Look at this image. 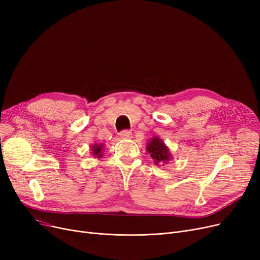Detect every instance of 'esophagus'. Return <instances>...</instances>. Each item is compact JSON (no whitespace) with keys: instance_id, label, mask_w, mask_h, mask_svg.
Wrapping results in <instances>:
<instances>
[{"instance_id":"esophagus-1","label":"esophagus","mask_w":260,"mask_h":260,"mask_svg":"<svg viewBox=\"0 0 260 260\" xmlns=\"http://www.w3.org/2000/svg\"><path fill=\"white\" fill-rule=\"evenodd\" d=\"M120 136L123 139H131L133 137V134L129 131H122Z\"/></svg>"}]
</instances>
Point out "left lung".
<instances>
[{"instance_id": "1", "label": "left lung", "mask_w": 260, "mask_h": 260, "mask_svg": "<svg viewBox=\"0 0 260 260\" xmlns=\"http://www.w3.org/2000/svg\"><path fill=\"white\" fill-rule=\"evenodd\" d=\"M146 151L154 160L155 165L159 167L167 165L171 159H173V155L169 146L158 136H155L147 142Z\"/></svg>"}]
</instances>
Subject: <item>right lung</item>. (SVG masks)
<instances>
[{"mask_svg":"<svg viewBox=\"0 0 260 260\" xmlns=\"http://www.w3.org/2000/svg\"><path fill=\"white\" fill-rule=\"evenodd\" d=\"M91 152L90 154L94 157V158H101L103 156V144H98V143H93L90 146Z\"/></svg>","mask_w":260,"mask_h":260,"instance_id":"1","label":"right lung"}]
</instances>
